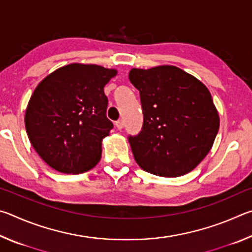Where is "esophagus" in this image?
Here are the masks:
<instances>
[{
  "label": "esophagus",
  "instance_id": "34e87169",
  "mask_svg": "<svg viewBox=\"0 0 252 252\" xmlns=\"http://www.w3.org/2000/svg\"><path fill=\"white\" fill-rule=\"evenodd\" d=\"M116 126L118 127V130H122L123 129V126H125V121L122 120H118L117 122H116Z\"/></svg>",
  "mask_w": 252,
  "mask_h": 252
}]
</instances>
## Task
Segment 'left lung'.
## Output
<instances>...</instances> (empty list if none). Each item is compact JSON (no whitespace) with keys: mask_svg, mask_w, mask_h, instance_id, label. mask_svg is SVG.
<instances>
[{"mask_svg":"<svg viewBox=\"0 0 252 252\" xmlns=\"http://www.w3.org/2000/svg\"><path fill=\"white\" fill-rule=\"evenodd\" d=\"M140 92L142 129L129 135L134 159L147 172L179 177L208 155L219 130V116L206 85L172 65L132 69Z\"/></svg>","mask_w":252,"mask_h":252,"instance_id":"left-lung-1","label":"left lung"}]
</instances>
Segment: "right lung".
I'll list each match as a JSON object with an SVG mask.
<instances>
[{
    "label": "right lung",
    "mask_w": 252,
    "mask_h": 252,
    "mask_svg": "<svg viewBox=\"0 0 252 252\" xmlns=\"http://www.w3.org/2000/svg\"><path fill=\"white\" fill-rule=\"evenodd\" d=\"M116 70L73 63L54 71L34 90L25 111L32 147L51 168L82 173L100 161L102 139L113 123L106 118L104 85Z\"/></svg>",
    "instance_id": "add662e5"
}]
</instances>
